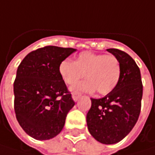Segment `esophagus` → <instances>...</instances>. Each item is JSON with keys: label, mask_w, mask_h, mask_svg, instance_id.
<instances>
[{"label": "esophagus", "mask_w": 155, "mask_h": 155, "mask_svg": "<svg viewBox=\"0 0 155 155\" xmlns=\"http://www.w3.org/2000/svg\"><path fill=\"white\" fill-rule=\"evenodd\" d=\"M81 96V94L80 92H74V93L72 94V97H73V99H74V101H77L78 99L80 98Z\"/></svg>", "instance_id": "obj_1"}]
</instances>
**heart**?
<instances>
[{"label": "heart", "mask_w": 155, "mask_h": 155, "mask_svg": "<svg viewBox=\"0 0 155 155\" xmlns=\"http://www.w3.org/2000/svg\"><path fill=\"white\" fill-rule=\"evenodd\" d=\"M58 71L68 85L74 84L86 74L88 79L76 84L74 89L87 92L97 91L100 95L113 91L120 77V64L115 56L91 51L80 53L76 61L70 58L64 59L59 64Z\"/></svg>", "instance_id": "b5f03b06"}]
</instances>
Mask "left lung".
Instances as JSON below:
<instances>
[{
    "label": "left lung",
    "mask_w": 155,
    "mask_h": 155,
    "mask_svg": "<svg viewBox=\"0 0 155 155\" xmlns=\"http://www.w3.org/2000/svg\"><path fill=\"white\" fill-rule=\"evenodd\" d=\"M106 50L118 58L120 77L113 91L101 98H91L87 125L96 140L112 145L122 140L137 123L141 110L143 84L139 67L129 54L117 49Z\"/></svg>",
    "instance_id": "8db88e82"
}]
</instances>
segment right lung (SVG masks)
Listing matches in <instances>:
<instances>
[{
  "mask_svg": "<svg viewBox=\"0 0 155 155\" xmlns=\"http://www.w3.org/2000/svg\"><path fill=\"white\" fill-rule=\"evenodd\" d=\"M75 50L45 46L27 54L18 67L14 81L16 117L25 133L37 140L60 133L75 104L58 71L59 64Z\"/></svg>",
  "mask_w": 155,
  "mask_h": 155,
  "instance_id": "add662e5",
  "label": "right lung"
}]
</instances>
